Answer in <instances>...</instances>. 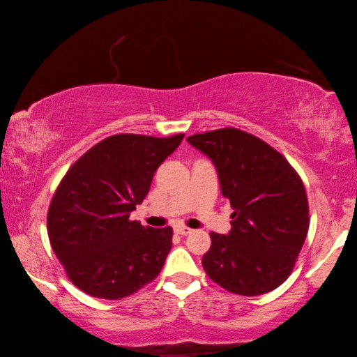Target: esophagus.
Segmentation results:
<instances>
[{"label": "esophagus", "instance_id": "obj_1", "mask_svg": "<svg viewBox=\"0 0 357 357\" xmlns=\"http://www.w3.org/2000/svg\"><path fill=\"white\" fill-rule=\"evenodd\" d=\"M174 232L178 234V236H188L190 232H192V229L185 227V226H175L174 227Z\"/></svg>", "mask_w": 357, "mask_h": 357}]
</instances>
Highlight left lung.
Returning a JSON list of instances; mask_svg holds the SVG:
<instances>
[{
  "mask_svg": "<svg viewBox=\"0 0 357 357\" xmlns=\"http://www.w3.org/2000/svg\"><path fill=\"white\" fill-rule=\"evenodd\" d=\"M216 167L231 202V231L211 232L203 268L214 282L241 296L276 289L291 275L309 231L304 183L291 164L257 136L222 128L188 136Z\"/></svg>",
  "mask_w": 357,
  "mask_h": 357,
  "instance_id": "obj_1",
  "label": "left lung"
}]
</instances>
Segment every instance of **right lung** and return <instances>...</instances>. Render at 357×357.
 I'll return each instance as SVG.
<instances>
[{
  "instance_id": "1",
  "label": "right lung",
  "mask_w": 357,
  "mask_h": 357,
  "mask_svg": "<svg viewBox=\"0 0 357 357\" xmlns=\"http://www.w3.org/2000/svg\"><path fill=\"white\" fill-rule=\"evenodd\" d=\"M183 135L154 138L114 135L81 155L58 185L48 209V237L73 284L116 301L131 296L162 270L172 227L130 221L154 172Z\"/></svg>"
}]
</instances>
